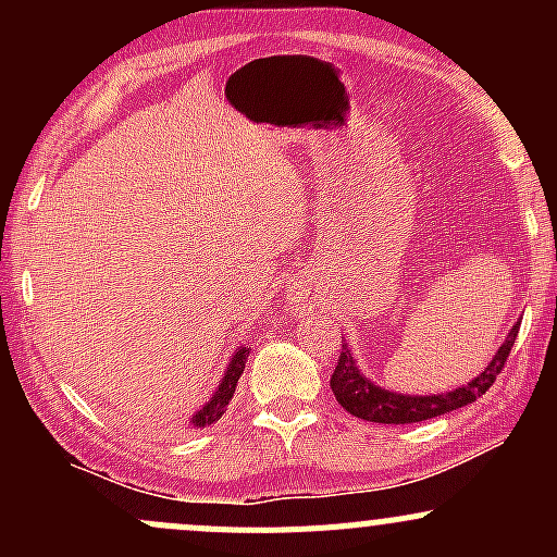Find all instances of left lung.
Wrapping results in <instances>:
<instances>
[{
    "label": "left lung",
    "mask_w": 557,
    "mask_h": 557,
    "mask_svg": "<svg viewBox=\"0 0 557 557\" xmlns=\"http://www.w3.org/2000/svg\"><path fill=\"white\" fill-rule=\"evenodd\" d=\"M519 327L521 322H516L513 330L508 332L505 343L497 348V354L492 356V361L487 363V369H484L482 374L474 376L469 385L450 389V393H389V389L374 385V382L356 367V359L354 354H350L348 343H343L341 356H337V367L330 376V387L345 411L363 421H376V424H417V421L443 417V413L469 406V403H474L476 398H482V395L487 393L492 382L497 380V374H500V369L505 367V359H508L510 348H513Z\"/></svg>",
    "instance_id": "left-lung-1"
}]
</instances>
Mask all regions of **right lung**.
Returning <instances> with one entry per match:
<instances>
[{
	"instance_id": "right-lung-1",
	"label": "right lung",
	"mask_w": 557,
	"mask_h": 557,
	"mask_svg": "<svg viewBox=\"0 0 557 557\" xmlns=\"http://www.w3.org/2000/svg\"><path fill=\"white\" fill-rule=\"evenodd\" d=\"M246 359H248V345H246V348L240 345V348L233 354V359H230L227 369H225V376H222L216 393L212 395V398H209V403L201 408V411L194 413V419H190V426H209V424H214V421L222 419V413L227 411V403L233 400L235 385H238L243 369H246Z\"/></svg>"
}]
</instances>
